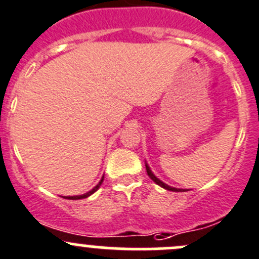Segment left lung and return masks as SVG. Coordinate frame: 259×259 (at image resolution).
<instances>
[{
  "label": "left lung",
  "instance_id": "obj_1",
  "mask_svg": "<svg viewBox=\"0 0 259 259\" xmlns=\"http://www.w3.org/2000/svg\"><path fill=\"white\" fill-rule=\"evenodd\" d=\"M145 168H147V173H148V176H149V177L152 178V180L154 181V182L157 183V185H159L160 187L165 188V190H168V191H175V192H182V191H187V190H182V188H176V187H170V186L165 185L164 182H162V181H160L159 178H157V177H155L154 175H153V172H152V170H150L149 165H148L147 163H145Z\"/></svg>",
  "mask_w": 259,
  "mask_h": 259
}]
</instances>
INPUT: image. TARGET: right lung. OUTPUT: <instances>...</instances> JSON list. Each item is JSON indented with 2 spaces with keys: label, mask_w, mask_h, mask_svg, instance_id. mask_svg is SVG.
<instances>
[{
  "label": "right lung",
  "mask_w": 259,
  "mask_h": 259,
  "mask_svg": "<svg viewBox=\"0 0 259 259\" xmlns=\"http://www.w3.org/2000/svg\"><path fill=\"white\" fill-rule=\"evenodd\" d=\"M104 182V177L101 178V181H100L99 183H97L96 186H95L94 188H92L91 191H89V192L87 193H84V195H79V196H64V199H68V200H79V199H86V197H89V196H91L92 193L94 192H96L97 190H99L100 188V186H101V183Z\"/></svg>",
  "instance_id": "right-lung-1"
}]
</instances>
